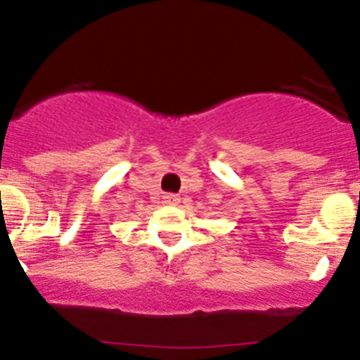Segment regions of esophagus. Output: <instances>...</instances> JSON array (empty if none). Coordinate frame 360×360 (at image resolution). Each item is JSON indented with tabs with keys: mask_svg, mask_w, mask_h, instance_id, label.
Instances as JSON below:
<instances>
[{
	"mask_svg": "<svg viewBox=\"0 0 360 360\" xmlns=\"http://www.w3.org/2000/svg\"><path fill=\"white\" fill-rule=\"evenodd\" d=\"M164 203L165 205H176V203H180V198H178L176 195H173V193H169V195H164Z\"/></svg>",
	"mask_w": 360,
	"mask_h": 360,
	"instance_id": "34e87169",
	"label": "esophagus"
}]
</instances>
